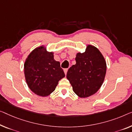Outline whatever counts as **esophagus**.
Instances as JSON below:
<instances>
[{
    "label": "esophagus",
    "instance_id": "obj_1",
    "mask_svg": "<svg viewBox=\"0 0 132 132\" xmlns=\"http://www.w3.org/2000/svg\"><path fill=\"white\" fill-rule=\"evenodd\" d=\"M68 68L64 69V73H65V75L67 74V72H68Z\"/></svg>",
    "mask_w": 132,
    "mask_h": 132
}]
</instances>
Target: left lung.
<instances>
[{"mask_svg":"<svg viewBox=\"0 0 132 132\" xmlns=\"http://www.w3.org/2000/svg\"><path fill=\"white\" fill-rule=\"evenodd\" d=\"M75 60L66 78L78 97H88L95 94L103 83L107 70L105 59L97 47L88 45L85 52L76 54Z\"/></svg>","mask_w":132,"mask_h":132,"instance_id":"8db88e82","label":"left lung"}]
</instances>
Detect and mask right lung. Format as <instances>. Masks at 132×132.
Here are the masks:
<instances>
[{"label":"right lung","mask_w":132,"mask_h":132,"mask_svg":"<svg viewBox=\"0 0 132 132\" xmlns=\"http://www.w3.org/2000/svg\"><path fill=\"white\" fill-rule=\"evenodd\" d=\"M53 54L41 46L32 50L25 60L24 74L27 85L41 97L52 94L59 81L65 76L60 62L54 59Z\"/></svg>","instance_id":"1"}]
</instances>
